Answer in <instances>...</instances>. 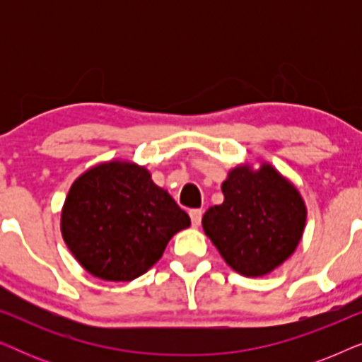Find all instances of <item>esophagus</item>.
<instances>
[{
  "label": "esophagus",
  "instance_id": "obj_1",
  "mask_svg": "<svg viewBox=\"0 0 362 362\" xmlns=\"http://www.w3.org/2000/svg\"><path fill=\"white\" fill-rule=\"evenodd\" d=\"M189 217H191L192 226L197 227V226L201 224V219H202V209H192L189 212Z\"/></svg>",
  "mask_w": 362,
  "mask_h": 362
}]
</instances>
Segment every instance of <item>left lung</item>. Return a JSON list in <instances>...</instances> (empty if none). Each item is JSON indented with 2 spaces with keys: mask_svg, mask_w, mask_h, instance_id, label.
<instances>
[{
  "mask_svg": "<svg viewBox=\"0 0 362 362\" xmlns=\"http://www.w3.org/2000/svg\"><path fill=\"white\" fill-rule=\"evenodd\" d=\"M224 202L202 216V229L237 274L265 276L288 260L306 226L303 196L267 161H244L227 173Z\"/></svg>",
  "mask_w": 362,
  "mask_h": 362,
  "instance_id": "8db88e82",
  "label": "left lung"
}]
</instances>
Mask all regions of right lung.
<instances>
[{"mask_svg": "<svg viewBox=\"0 0 362 362\" xmlns=\"http://www.w3.org/2000/svg\"><path fill=\"white\" fill-rule=\"evenodd\" d=\"M191 226L146 166L98 163L72 182L61 211V234L78 264L107 281H132L161 259L171 237Z\"/></svg>", "mask_w": 362, "mask_h": 362, "instance_id": "1", "label": "right lung"}]
</instances>
